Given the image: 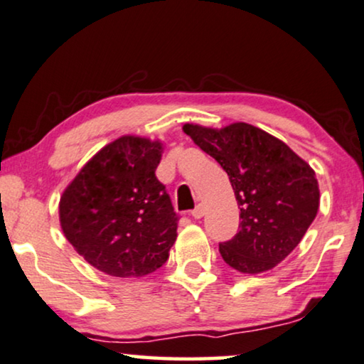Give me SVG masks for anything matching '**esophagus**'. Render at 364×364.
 Here are the masks:
<instances>
[{
	"label": "esophagus",
	"instance_id": "34e87169",
	"mask_svg": "<svg viewBox=\"0 0 364 364\" xmlns=\"http://www.w3.org/2000/svg\"><path fill=\"white\" fill-rule=\"evenodd\" d=\"M191 216H193L194 219H201V218L204 216V206H203V204H198V206L193 209Z\"/></svg>",
	"mask_w": 364,
	"mask_h": 364
}]
</instances>
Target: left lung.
Listing matches in <instances>:
<instances>
[{"instance_id":"obj_1","label":"left lung","mask_w":364,"mask_h":364,"mask_svg":"<svg viewBox=\"0 0 364 364\" xmlns=\"http://www.w3.org/2000/svg\"><path fill=\"white\" fill-rule=\"evenodd\" d=\"M183 132L228 173L239 204V232L219 244L224 262L250 275L274 269L318 213L315 171L282 140L244 122L224 129L184 124Z\"/></svg>"}]
</instances>
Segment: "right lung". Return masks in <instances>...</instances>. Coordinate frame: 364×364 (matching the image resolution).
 <instances>
[{
    "label": "right lung",
    "mask_w": 364,
    "mask_h": 364,
    "mask_svg": "<svg viewBox=\"0 0 364 364\" xmlns=\"http://www.w3.org/2000/svg\"><path fill=\"white\" fill-rule=\"evenodd\" d=\"M163 143L124 135L97 151L64 189L65 239L100 272L143 277L170 257L178 216L155 175Z\"/></svg>",
    "instance_id": "obj_1"
}]
</instances>
